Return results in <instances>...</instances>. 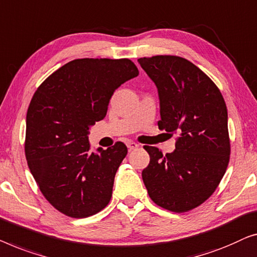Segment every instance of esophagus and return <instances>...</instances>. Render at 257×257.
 <instances>
[{"mask_svg":"<svg viewBox=\"0 0 257 257\" xmlns=\"http://www.w3.org/2000/svg\"><path fill=\"white\" fill-rule=\"evenodd\" d=\"M127 147H128L129 151H132V150L137 149V148H139V144L135 143V142H128L127 143Z\"/></svg>","mask_w":257,"mask_h":257,"instance_id":"1","label":"esophagus"}]
</instances>
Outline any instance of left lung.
<instances>
[{"label":"left lung","instance_id":"1","mask_svg":"<svg viewBox=\"0 0 257 257\" xmlns=\"http://www.w3.org/2000/svg\"><path fill=\"white\" fill-rule=\"evenodd\" d=\"M139 63L158 88V128L177 135L171 154L144 146L150 162L143 183L156 205L189 212L214 193L229 163L225 100L211 78L185 58L153 56Z\"/></svg>","mask_w":257,"mask_h":257}]
</instances>
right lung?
Here are the masks:
<instances>
[{
  "label": "right lung",
  "instance_id": "add662e5",
  "mask_svg": "<svg viewBox=\"0 0 257 257\" xmlns=\"http://www.w3.org/2000/svg\"><path fill=\"white\" fill-rule=\"evenodd\" d=\"M139 75L130 59H74L49 75L27 113L24 151L45 199L63 214L80 219L110 201L124 143L89 150V125L106 116L115 89Z\"/></svg>",
  "mask_w": 257,
  "mask_h": 257
}]
</instances>
